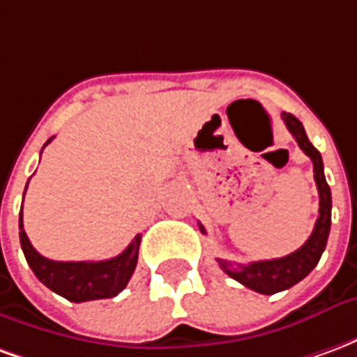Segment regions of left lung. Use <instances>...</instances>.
<instances>
[{
  "label": "left lung",
  "mask_w": 357,
  "mask_h": 357,
  "mask_svg": "<svg viewBox=\"0 0 357 357\" xmlns=\"http://www.w3.org/2000/svg\"><path fill=\"white\" fill-rule=\"evenodd\" d=\"M281 118L289 128V132L292 133V137L298 143V147L314 162V179L317 191H319V216L315 220L314 231L310 235V239L289 256L273 258V260H260V262L237 264V268L231 262L218 258L220 268L224 269L227 275L260 294H275V292L287 291L292 284L302 281L319 262L323 250L327 247L331 231V206L333 204H331V189L327 185L325 174H323L321 155L310 143L306 130L298 118L292 116L291 112H281ZM199 227L204 233V227L202 225Z\"/></svg>",
  "instance_id": "obj_1"
}]
</instances>
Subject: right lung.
Listing matches in <instances>:
<instances>
[{"label":"right lung","mask_w":357,"mask_h":357,"mask_svg":"<svg viewBox=\"0 0 357 357\" xmlns=\"http://www.w3.org/2000/svg\"><path fill=\"white\" fill-rule=\"evenodd\" d=\"M19 237L22 252L26 256V262L34 271V275L47 289L57 292L70 302L112 298L118 292L124 291L130 277L133 275V269L137 266L141 245V235H135V239L130 243V247L126 248L122 255L114 256L110 260H101V262H57V260H50L30 245L24 225H22V210H20L19 216Z\"/></svg>","instance_id":"obj_1"}]
</instances>
